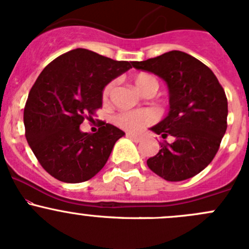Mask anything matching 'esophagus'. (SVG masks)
Returning <instances> with one entry per match:
<instances>
[{"mask_svg": "<svg viewBox=\"0 0 249 249\" xmlns=\"http://www.w3.org/2000/svg\"><path fill=\"white\" fill-rule=\"evenodd\" d=\"M126 136L129 137L131 141H134V142H140V141L142 140V136H141V135H136V134H127Z\"/></svg>", "mask_w": 249, "mask_h": 249, "instance_id": "esophagus-1", "label": "esophagus"}]
</instances>
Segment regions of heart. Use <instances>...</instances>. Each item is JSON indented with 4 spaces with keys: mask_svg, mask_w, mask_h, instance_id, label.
<instances>
[{
    "mask_svg": "<svg viewBox=\"0 0 249 249\" xmlns=\"http://www.w3.org/2000/svg\"><path fill=\"white\" fill-rule=\"evenodd\" d=\"M134 83L136 89L139 90L141 94H144L148 90H154V91H157L158 87H159L158 80L149 73H139L134 78ZM112 89L113 83H109V84H107L105 87L104 91H102L104 100L108 99ZM155 118H157L155 113L149 109L126 110V112H122L118 115H115L114 122L122 129L126 130V131L135 132L139 131L142 127L147 126V125L152 124L155 120Z\"/></svg>",
    "mask_w": 249,
    "mask_h": 249,
    "instance_id": "obj_1",
    "label": "heart"
}]
</instances>
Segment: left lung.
I'll return each instance as SVG.
<instances>
[{"instance_id": "1", "label": "left lung", "mask_w": 249, "mask_h": 249, "mask_svg": "<svg viewBox=\"0 0 249 249\" xmlns=\"http://www.w3.org/2000/svg\"><path fill=\"white\" fill-rule=\"evenodd\" d=\"M132 66L157 74L169 88V113L149 130L162 139L172 136L173 142L160 143L148 167L169 182L194 177L212 161L227 131L224 89L205 64L179 50Z\"/></svg>"}]
</instances>
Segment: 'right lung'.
Returning <instances> with one entry per match:
<instances>
[{"label":"right lung","mask_w":249,"mask_h":249,"mask_svg":"<svg viewBox=\"0 0 249 249\" xmlns=\"http://www.w3.org/2000/svg\"><path fill=\"white\" fill-rule=\"evenodd\" d=\"M132 64L77 48L41 72L29 92L24 124L27 143L49 175L65 183H80L106 165L125 132L105 123L96 134L83 132L79 126L85 115L91 118L102 106L105 87Z\"/></svg>","instance_id":"obj_1"}]
</instances>
